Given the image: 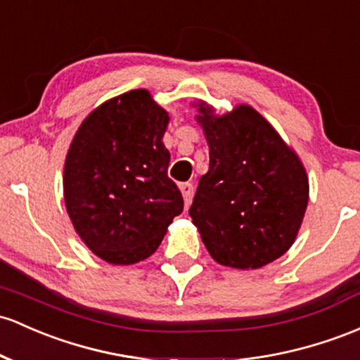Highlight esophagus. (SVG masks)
I'll return each instance as SVG.
<instances>
[{"label": "esophagus", "instance_id": "obj_1", "mask_svg": "<svg viewBox=\"0 0 360 360\" xmlns=\"http://www.w3.org/2000/svg\"><path fill=\"white\" fill-rule=\"evenodd\" d=\"M181 193H183V198H184V207H189L193 200V193H195V186L191 183H183L181 184Z\"/></svg>", "mask_w": 360, "mask_h": 360}]
</instances>
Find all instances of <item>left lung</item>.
I'll return each mask as SVG.
<instances>
[{
  "label": "left lung",
  "instance_id": "left-lung-1",
  "mask_svg": "<svg viewBox=\"0 0 360 360\" xmlns=\"http://www.w3.org/2000/svg\"><path fill=\"white\" fill-rule=\"evenodd\" d=\"M196 120L210 148L189 215L217 263L256 270L289 251L309 200L297 153L258 110L240 104L224 116L200 102Z\"/></svg>",
  "mask_w": 360,
  "mask_h": 360
}]
</instances>
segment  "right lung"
<instances>
[{"instance_id":"obj_1","label":"right lung","mask_w":360,"mask_h":360,"mask_svg":"<svg viewBox=\"0 0 360 360\" xmlns=\"http://www.w3.org/2000/svg\"><path fill=\"white\" fill-rule=\"evenodd\" d=\"M167 110L138 89L105 101L75 133L63 176L66 212L104 262L147 259L183 212L181 191L167 176Z\"/></svg>"}]
</instances>
